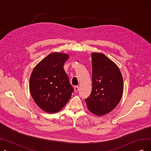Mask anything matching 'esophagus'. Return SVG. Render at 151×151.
<instances>
[{
    "mask_svg": "<svg viewBox=\"0 0 151 151\" xmlns=\"http://www.w3.org/2000/svg\"><path fill=\"white\" fill-rule=\"evenodd\" d=\"M74 89H75V92H77L78 91V90H79V87L78 86H75Z\"/></svg>",
    "mask_w": 151,
    "mask_h": 151,
    "instance_id": "1",
    "label": "esophagus"
}]
</instances>
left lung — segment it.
Listing matches in <instances>:
<instances>
[{"instance_id": "1", "label": "left lung", "mask_w": 151, "mask_h": 151, "mask_svg": "<svg viewBox=\"0 0 151 151\" xmlns=\"http://www.w3.org/2000/svg\"><path fill=\"white\" fill-rule=\"evenodd\" d=\"M92 92L85 101L91 113L102 116L111 111L119 103L123 78L116 63L101 53H92Z\"/></svg>"}]
</instances>
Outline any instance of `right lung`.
<instances>
[{
	"label": "right lung",
	"mask_w": 151,
	"mask_h": 151,
	"mask_svg": "<svg viewBox=\"0 0 151 151\" xmlns=\"http://www.w3.org/2000/svg\"><path fill=\"white\" fill-rule=\"evenodd\" d=\"M68 57L67 54L51 53L38 63L31 74V96L36 104L47 113L60 111L74 91L63 69Z\"/></svg>",
	"instance_id": "1"
}]
</instances>
